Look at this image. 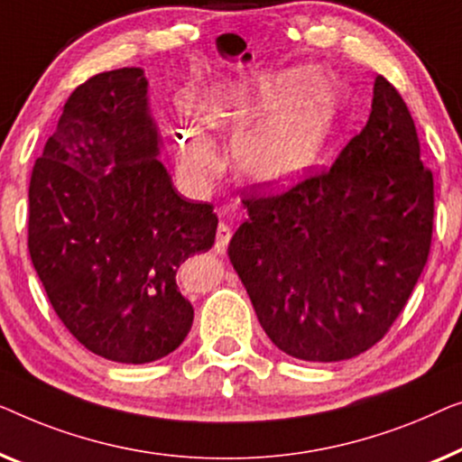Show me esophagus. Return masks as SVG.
<instances>
[{"label": "esophagus", "instance_id": "esophagus-1", "mask_svg": "<svg viewBox=\"0 0 462 462\" xmlns=\"http://www.w3.org/2000/svg\"><path fill=\"white\" fill-rule=\"evenodd\" d=\"M230 238H232L230 226L219 224L217 226V234H216V249H217V253H224L226 251V246H228Z\"/></svg>", "mask_w": 462, "mask_h": 462}]
</instances>
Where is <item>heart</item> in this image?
Wrapping results in <instances>:
<instances>
[{"instance_id": "1", "label": "heart", "mask_w": 462, "mask_h": 462, "mask_svg": "<svg viewBox=\"0 0 462 462\" xmlns=\"http://www.w3.org/2000/svg\"><path fill=\"white\" fill-rule=\"evenodd\" d=\"M314 69L295 67L246 79L224 77L200 96V123L236 129L232 159L249 186L281 190L297 184L318 163L341 110V89ZM199 121L178 129V175L192 192L209 190L222 169L211 135Z\"/></svg>"}]
</instances>
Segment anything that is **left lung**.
Wrapping results in <instances>:
<instances>
[{
    "instance_id": "obj_1",
    "label": "left lung",
    "mask_w": 462,
    "mask_h": 462,
    "mask_svg": "<svg viewBox=\"0 0 462 462\" xmlns=\"http://www.w3.org/2000/svg\"><path fill=\"white\" fill-rule=\"evenodd\" d=\"M245 207L228 255L270 341L305 362L366 352L400 316L431 246L433 175L402 96L376 77L366 127L327 173Z\"/></svg>"
}]
</instances>
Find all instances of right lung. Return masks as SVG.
<instances>
[{"mask_svg":"<svg viewBox=\"0 0 462 462\" xmlns=\"http://www.w3.org/2000/svg\"><path fill=\"white\" fill-rule=\"evenodd\" d=\"M142 69L100 73L70 94L29 186V253L51 308L89 352L165 358L192 327L175 274L209 251L217 216L161 163Z\"/></svg>","mask_w":462,"mask_h":462,"instance_id":"right-lung-1","label":"right lung"}]
</instances>
